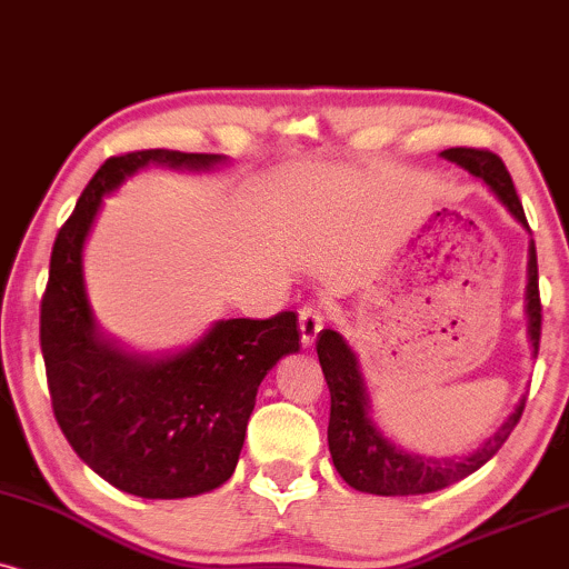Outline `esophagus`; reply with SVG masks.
I'll return each instance as SVG.
<instances>
[{"instance_id": "34e87169", "label": "esophagus", "mask_w": 569, "mask_h": 569, "mask_svg": "<svg viewBox=\"0 0 569 569\" xmlns=\"http://www.w3.org/2000/svg\"><path fill=\"white\" fill-rule=\"evenodd\" d=\"M298 321H300V340H303V346H313V340H317L321 327H325V313H321L317 306H303L298 313Z\"/></svg>"}]
</instances>
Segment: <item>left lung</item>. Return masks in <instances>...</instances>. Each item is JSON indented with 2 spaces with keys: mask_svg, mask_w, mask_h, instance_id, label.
<instances>
[{
  "mask_svg": "<svg viewBox=\"0 0 569 569\" xmlns=\"http://www.w3.org/2000/svg\"><path fill=\"white\" fill-rule=\"evenodd\" d=\"M440 156L461 166L472 177L486 181L490 192L503 202V208L530 231L507 166H503V160L496 152L478 150V147H451V150H443ZM525 311H528L532 353H538V346H541V292H538V258L536 242L532 240L528 250ZM317 353L325 380L329 385V398H332L327 427L329 453H332L335 469L340 472V478L350 488L361 490V493L419 496L465 480L467 475L478 472L488 459H493L496 451L507 443V438L525 411L522 398L517 409L507 417V422L490 435L478 451L459 456V459H432V456L409 453L396 443H390L380 432V427L371 422L367 385H363L356 353L342 340V335L335 332V329H321L317 338Z\"/></svg>",
  "mask_w": 569,
  "mask_h": 569,
  "instance_id": "8db88e82",
  "label": "left lung"
}]
</instances>
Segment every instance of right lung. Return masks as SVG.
<instances>
[{
    "label": "right lung",
    "instance_id": "right-lung-1",
    "mask_svg": "<svg viewBox=\"0 0 569 569\" xmlns=\"http://www.w3.org/2000/svg\"><path fill=\"white\" fill-rule=\"evenodd\" d=\"M223 160L177 150L108 158L49 258L39 338L54 419L81 461L139 499H187L223 486L240 459L258 385L282 356L300 350L292 311L216 321L198 342L163 359L126 353L97 329L83 244L104 194L150 163L208 171Z\"/></svg>",
    "mask_w": 569,
    "mask_h": 569
}]
</instances>
